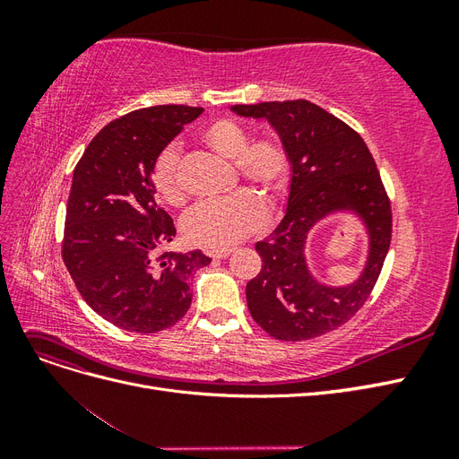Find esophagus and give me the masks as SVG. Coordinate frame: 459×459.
Wrapping results in <instances>:
<instances>
[{
    "instance_id": "34e87169",
    "label": "esophagus",
    "mask_w": 459,
    "mask_h": 459,
    "mask_svg": "<svg viewBox=\"0 0 459 459\" xmlns=\"http://www.w3.org/2000/svg\"><path fill=\"white\" fill-rule=\"evenodd\" d=\"M208 255H211V258H214V260L228 258L231 255V248H224V251H212V253H208Z\"/></svg>"
}]
</instances>
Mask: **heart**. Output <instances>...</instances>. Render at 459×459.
I'll list each match as a JSON object with an SVG mask.
<instances>
[{
	"label": "heart",
	"instance_id": "heart-1",
	"mask_svg": "<svg viewBox=\"0 0 459 459\" xmlns=\"http://www.w3.org/2000/svg\"><path fill=\"white\" fill-rule=\"evenodd\" d=\"M201 143L218 157L233 160L235 172L245 184L258 191L266 203L280 199L290 176V157L280 135L262 134L251 140V132L231 118L208 122L201 130ZM152 189L170 206L186 203V189L179 178V151L169 145L157 157L151 170ZM266 220L264 204L251 191H238L216 203H204L184 220V238L187 243L224 251L239 243L247 235L262 228Z\"/></svg>",
	"mask_w": 459,
	"mask_h": 459
}]
</instances>
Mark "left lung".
Instances as JSON below:
<instances>
[{"instance_id": "1", "label": "left lung", "mask_w": 459, "mask_h": 459, "mask_svg": "<svg viewBox=\"0 0 459 459\" xmlns=\"http://www.w3.org/2000/svg\"><path fill=\"white\" fill-rule=\"evenodd\" d=\"M239 117L266 118L290 157L287 212L256 243L262 268L247 283L255 322L280 341H308L341 327L364 307L377 283L393 238L391 201L371 152L356 130L307 100L233 105ZM356 212L368 228L363 275L346 288H327L311 275L303 247L317 219Z\"/></svg>"}]
</instances>
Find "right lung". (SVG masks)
Listing matches in <instances>:
<instances>
[{"mask_svg":"<svg viewBox=\"0 0 459 459\" xmlns=\"http://www.w3.org/2000/svg\"><path fill=\"white\" fill-rule=\"evenodd\" d=\"M201 113L187 105L132 110L93 137L74 169L63 262L88 307L120 329L157 333L179 322L193 273L211 264L201 251L157 255L176 228L151 182L162 149Z\"/></svg>","mask_w":459,"mask_h":459,"instance_id":"right-lung-1","label":"right lung"}]
</instances>
